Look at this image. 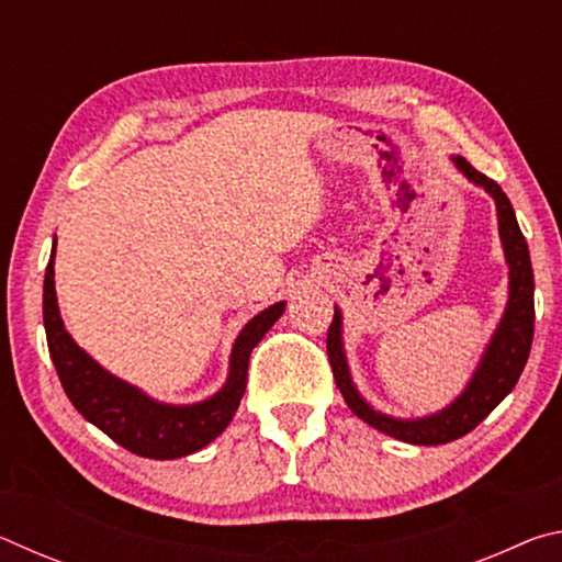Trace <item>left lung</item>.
<instances>
[{"mask_svg": "<svg viewBox=\"0 0 562 562\" xmlns=\"http://www.w3.org/2000/svg\"><path fill=\"white\" fill-rule=\"evenodd\" d=\"M451 160L469 183L486 190L493 198V203H496L498 237L503 245V258H506L508 265L506 310H503L501 322L496 329H493L488 345L483 349L479 364H475L471 379L465 382L463 392L456 396L449 406H443L441 412H434L429 416L402 418L379 412V408H374L364 396H361L355 379H351L345 351V337H341L345 322H341V310L337 304L335 319H331L327 331L329 364L347 406L361 418V422L374 426L376 431L414 446L449 443L473 431L475 426H479L483 418L513 392V386H516L530 355L532 325H536V304H532L536 282H532L530 252L526 237H522L518 227L516 213H513L508 195L503 193L496 180L479 173L463 156H451Z\"/></svg>", "mask_w": 562, "mask_h": 562, "instance_id": "obj_1", "label": "left lung"}]
</instances>
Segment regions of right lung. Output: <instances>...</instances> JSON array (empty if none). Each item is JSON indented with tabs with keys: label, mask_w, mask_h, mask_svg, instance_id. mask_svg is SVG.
<instances>
[{
	"label": "right lung",
	"mask_w": 562,
	"mask_h": 562,
	"mask_svg": "<svg viewBox=\"0 0 562 562\" xmlns=\"http://www.w3.org/2000/svg\"><path fill=\"white\" fill-rule=\"evenodd\" d=\"M54 258L56 237L44 274V329L56 374H59L64 392L76 412L123 449L144 456V459H180V456L201 451L203 446L215 441L240 406L252 349L282 317L288 302L270 304L240 329L231 349L225 384L213 396L195 404H168L111 374L76 345L64 327L59 302H56Z\"/></svg>",
	"instance_id": "right-lung-1"
}]
</instances>
